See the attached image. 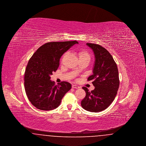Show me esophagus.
<instances>
[{"label":"esophagus","mask_w":146,"mask_h":146,"mask_svg":"<svg viewBox=\"0 0 146 146\" xmlns=\"http://www.w3.org/2000/svg\"><path fill=\"white\" fill-rule=\"evenodd\" d=\"M72 88H74V89H79V88H80V87L79 86L75 85V84L72 85Z\"/></svg>","instance_id":"34e87169"}]
</instances>
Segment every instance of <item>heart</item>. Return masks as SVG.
I'll return each instance as SVG.
<instances>
[{"label": "heart", "instance_id": "1", "mask_svg": "<svg viewBox=\"0 0 146 146\" xmlns=\"http://www.w3.org/2000/svg\"><path fill=\"white\" fill-rule=\"evenodd\" d=\"M79 57L80 59H86L89 61L90 60V55L86 50H82L79 52Z\"/></svg>", "mask_w": 146, "mask_h": 146}]
</instances>
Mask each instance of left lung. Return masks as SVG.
<instances>
[{
	"label": "left lung",
	"instance_id": "1",
	"mask_svg": "<svg viewBox=\"0 0 146 146\" xmlns=\"http://www.w3.org/2000/svg\"><path fill=\"white\" fill-rule=\"evenodd\" d=\"M92 50L95 58L93 74L88 78L92 80L95 89L90 92L83 87L86 96L81 102L84 110L92 112L102 111L114 101L119 86L118 67L111 54L100 45L86 43Z\"/></svg>",
	"mask_w": 146,
	"mask_h": 146
}]
</instances>
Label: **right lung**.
<instances>
[{
    "label": "right lung",
    "mask_w": 146,
    "mask_h": 146,
    "mask_svg": "<svg viewBox=\"0 0 146 146\" xmlns=\"http://www.w3.org/2000/svg\"><path fill=\"white\" fill-rule=\"evenodd\" d=\"M76 41L49 42L41 46L28 61L25 73V88L28 100L36 108L50 111L58 107L72 85L62 82L58 85L50 76L60 65L63 54Z\"/></svg>",
    "instance_id": "obj_1"
}]
</instances>
